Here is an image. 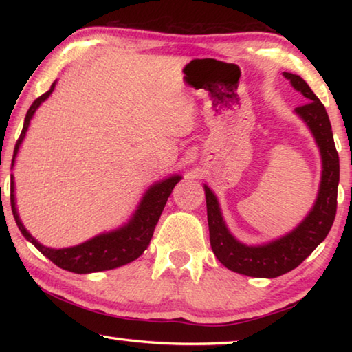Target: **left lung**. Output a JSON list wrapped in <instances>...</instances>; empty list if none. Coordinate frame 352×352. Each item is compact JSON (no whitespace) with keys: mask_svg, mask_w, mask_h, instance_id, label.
Returning <instances> with one entry per match:
<instances>
[{"mask_svg":"<svg viewBox=\"0 0 352 352\" xmlns=\"http://www.w3.org/2000/svg\"><path fill=\"white\" fill-rule=\"evenodd\" d=\"M284 77L309 100L305 105L296 107L295 113L311 129L323 163L320 190L311 212L289 234L264 245H245L226 228L217 197L205 184L208 226L214 254L226 269L253 278H276L300 265L324 241L337 212L340 164L329 116L306 80L292 73H284Z\"/></svg>","mask_w":352,"mask_h":352,"instance_id":"1","label":"left lung"}]
</instances>
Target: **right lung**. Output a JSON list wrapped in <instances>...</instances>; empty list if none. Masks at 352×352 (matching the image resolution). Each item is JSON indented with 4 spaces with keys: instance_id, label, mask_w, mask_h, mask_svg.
Returning <instances> with one entry per match:
<instances>
[{
    "instance_id": "obj_1",
    "label": "right lung",
    "mask_w": 352,
    "mask_h": 352,
    "mask_svg": "<svg viewBox=\"0 0 352 352\" xmlns=\"http://www.w3.org/2000/svg\"><path fill=\"white\" fill-rule=\"evenodd\" d=\"M57 82V80H56ZM56 82L52 83L50 90L45 94H41L29 107L26 113L25 124H23V130L19 141H16L15 148H14V158H12V166L15 163V157L19 153V148L21 146L23 140H25L29 124H31V119L34 113L37 111L41 102L50 98V94L54 91ZM182 180L180 175H172L166 180H162L158 183L152 184L151 188L147 189V192L142 197L141 204L138 205V210L135 211L133 217L129 220L121 228L115 231H110V233H102L93 239L79 243L76 247H68V248H50L41 245L38 241H35L31 236V233L25 228V225L21 223L19 211H16L15 206V186H14V177H12L10 183V206L12 212H14V219L21 234L26 237V239L34 243L35 248L38 250L41 254H45L47 259L54 262L57 267H60L63 270L73 272V273H93V272H104V270H111L116 269V267L126 265L129 262L135 261L136 258L144 253V250L151 243V239L153 236V230L158 223V219L162 216L164 210L166 201H168L172 189L175 188V184Z\"/></svg>"
}]
</instances>
